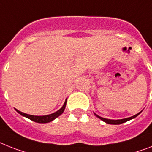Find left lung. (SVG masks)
Masks as SVG:
<instances>
[{
	"instance_id": "left-lung-1",
	"label": "left lung",
	"mask_w": 152,
	"mask_h": 152,
	"mask_svg": "<svg viewBox=\"0 0 152 152\" xmlns=\"http://www.w3.org/2000/svg\"><path fill=\"white\" fill-rule=\"evenodd\" d=\"M140 112H139V113H137V114H136V115H134V116L129 117V118H127V119H118V120H113V119H104V118H102V117H100L99 115H96V114H95V115L97 117V118H99L100 119H102V121H104V122H105V123H108V124H114V125H118V124H121V123H125V122H126V121L130 120V119H134V118H135V117L137 116L138 115L140 114Z\"/></svg>"
}]
</instances>
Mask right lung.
Here are the masks:
<instances>
[{"mask_svg":"<svg viewBox=\"0 0 152 152\" xmlns=\"http://www.w3.org/2000/svg\"><path fill=\"white\" fill-rule=\"evenodd\" d=\"M66 101L67 100H65V103H64L63 106L61 107L58 111H57L55 113H52V114L50 115H42V116H37V115H28L26 114V113H23V112H20V111L17 110L15 109L17 112L19 113L20 115H23V116L26 117L28 119H29L30 120L34 121L36 123H49V122H51L52 120H54L55 119H56L57 117H58L59 115L61 114H62V112H64L65 108V105H66Z\"/></svg>","mask_w":152,"mask_h":152,"instance_id":"obj_1","label":"right lung"}]
</instances>
